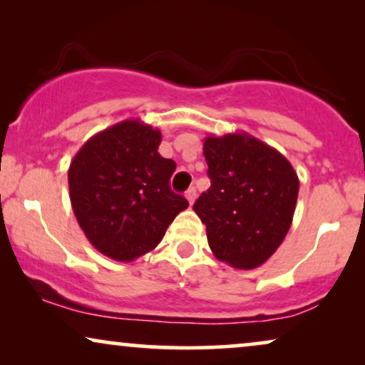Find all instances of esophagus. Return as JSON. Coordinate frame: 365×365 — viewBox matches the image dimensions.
Here are the masks:
<instances>
[{"mask_svg":"<svg viewBox=\"0 0 365 365\" xmlns=\"http://www.w3.org/2000/svg\"><path fill=\"white\" fill-rule=\"evenodd\" d=\"M186 199H187L189 206H192L194 201H196V189H194V187H189L187 191H186Z\"/></svg>","mask_w":365,"mask_h":365,"instance_id":"34e87169","label":"esophagus"}]
</instances>
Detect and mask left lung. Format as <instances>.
<instances>
[{"label":"left lung","mask_w":365,"mask_h":365,"mask_svg":"<svg viewBox=\"0 0 365 365\" xmlns=\"http://www.w3.org/2000/svg\"><path fill=\"white\" fill-rule=\"evenodd\" d=\"M211 187L194 202L219 261L249 271L262 266L292 224L299 178L277 149L247 133L207 136L202 148Z\"/></svg>","instance_id":"1"}]
</instances>
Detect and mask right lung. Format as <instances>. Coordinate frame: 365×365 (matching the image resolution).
Wrapping results in <instances>:
<instances>
[{"instance_id": "obj_1", "label": "right lung", "mask_w": 365, "mask_h": 365, "mask_svg": "<svg viewBox=\"0 0 365 365\" xmlns=\"http://www.w3.org/2000/svg\"><path fill=\"white\" fill-rule=\"evenodd\" d=\"M161 131L124 119L89 138L69 164L73 212L94 249L131 262L161 242L187 201L169 187L176 163L158 153Z\"/></svg>"}]
</instances>
